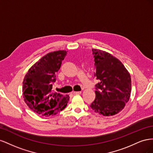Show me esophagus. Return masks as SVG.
<instances>
[{"label":"esophagus","mask_w":153,"mask_h":153,"mask_svg":"<svg viewBox=\"0 0 153 153\" xmlns=\"http://www.w3.org/2000/svg\"><path fill=\"white\" fill-rule=\"evenodd\" d=\"M73 93L74 94H76H76H80L82 93V92L81 91H73Z\"/></svg>","instance_id":"esophagus-1"}]
</instances>
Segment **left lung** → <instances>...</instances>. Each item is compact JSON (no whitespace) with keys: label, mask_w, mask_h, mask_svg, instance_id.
<instances>
[{"label":"left lung","mask_w":153,"mask_h":153,"mask_svg":"<svg viewBox=\"0 0 153 153\" xmlns=\"http://www.w3.org/2000/svg\"><path fill=\"white\" fill-rule=\"evenodd\" d=\"M92 51L94 76L100 82L96 85V98L90 106L100 115L112 116L121 112L130 98V74L112 54L99 49Z\"/></svg>","instance_id":"left-lung-1"}]
</instances>
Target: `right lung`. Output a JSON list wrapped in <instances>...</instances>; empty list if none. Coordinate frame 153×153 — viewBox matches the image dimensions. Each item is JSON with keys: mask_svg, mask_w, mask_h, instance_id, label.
Returning a JSON list of instances; mask_svg holds the SVG:
<instances>
[{"mask_svg": "<svg viewBox=\"0 0 153 153\" xmlns=\"http://www.w3.org/2000/svg\"><path fill=\"white\" fill-rule=\"evenodd\" d=\"M66 50L50 52L41 57L29 69L23 81V98L29 108L43 116L58 114L66 108L68 95L52 91L56 73L66 57Z\"/></svg>", "mask_w": 153, "mask_h": 153, "instance_id": "1", "label": "right lung"}]
</instances>
